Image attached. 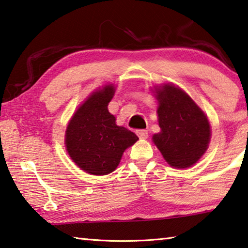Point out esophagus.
Segmentation results:
<instances>
[{
  "instance_id": "34e87169",
  "label": "esophagus",
  "mask_w": 248,
  "mask_h": 248,
  "mask_svg": "<svg viewBox=\"0 0 248 248\" xmlns=\"http://www.w3.org/2000/svg\"><path fill=\"white\" fill-rule=\"evenodd\" d=\"M136 133L140 140H146V138L148 137V132H147L146 129H140V131H137Z\"/></svg>"
}]
</instances>
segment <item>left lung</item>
Masks as SVG:
<instances>
[{"label":"left lung","instance_id":"left-lung-1","mask_svg":"<svg viewBox=\"0 0 248 248\" xmlns=\"http://www.w3.org/2000/svg\"><path fill=\"white\" fill-rule=\"evenodd\" d=\"M155 93L161 128L153 136L155 145L171 167L194 166L209 145V121L193 99L173 84L155 87Z\"/></svg>","mask_w":248,"mask_h":248}]
</instances>
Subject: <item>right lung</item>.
Instances as JSON below:
<instances>
[{"label":"right lung","mask_w":248,"mask_h":248,"mask_svg":"<svg viewBox=\"0 0 248 248\" xmlns=\"http://www.w3.org/2000/svg\"><path fill=\"white\" fill-rule=\"evenodd\" d=\"M114 91V86L107 85L91 93L74 113L65 133L69 157L93 175L114 171L125 149L138 140L136 134L117 126L115 116L108 110Z\"/></svg>","instance_id":"add662e5"}]
</instances>
